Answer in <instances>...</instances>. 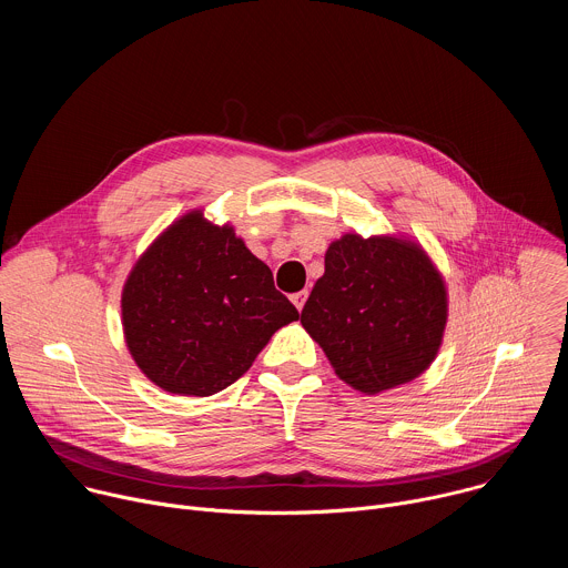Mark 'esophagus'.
I'll list each match as a JSON object with an SVG mask.
<instances>
[{
    "instance_id": "1",
    "label": "esophagus",
    "mask_w": 568,
    "mask_h": 568,
    "mask_svg": "<svg viewBox=\"0 0 568 568\" xmlns=\"http://www.w3.org/2000/svg\"><path fill=\"white\" fill-rule=\"evenodd\" d=\"M305 301H307V290H301V292H296V294H292V303L296 305V310L301 312L303 310V305H305Z\"/></svg>"
}]
</instances>
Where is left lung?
<instances>
[{
    "mask_svg": "<svg viewBox=\"0 0 568 568\" xmlns=\"http://www.w3.org/2000/svg\"><path fill=\"white\" fill-rule=\"evenodd\" d=\"M301 323L346 384L375 395L416 379L434 362L447 292L414 242L346 233L328 247Z\"/></svg>",
    "mask_w": 568,
    "mask_h": 568,
    "instance_id": "1",
    "label": "left lung"
}]
</instances>
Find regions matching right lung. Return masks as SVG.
<instances>
[{
  "mask_svg": "<svg viewBox=\"0 0 568 568\" xmlns=\"http://www.w3.org/2000/svg\"><path fill=\"white\" fill-rule=\"evenodd\" d=\"M123 331L136 366L180 395H213L245 375L270 337L298 318L272 270L233 229L193 211L130 272Z\"/></svg>",
  "mask_w": 568,
  "mask_h": 568,
  "instance_id": "obj_1",
  "label": "right lung"
}]
</instances>
